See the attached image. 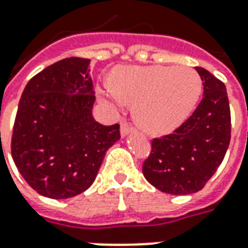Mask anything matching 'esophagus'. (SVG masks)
<instances>
[{
	"label": "esophagus",
	"instance_id": "1",
	"mask_svg": "<svg viewBox=\"0 0 248 248\" xmlns=\"http://www.w3.org/2000/svg\"><path fill=\"white\" fill-rule=\"evenodd\" d=\"M133 131H134V129H133L131 124H129L127 122H122V124H121V135H122V137L130 134V133H133Z\"/></svg>",
	"mask_w": 248,
	"mask_h": 248
}]
</instances>
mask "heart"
I'll return each mask as SVG.
<instances>
[{"instance_id":"b5f03b06","label":"heart","mask_w":248,"mask_h":248,"mask_svg":"<svg viewBox=\"0 0 248 248\" xmlns=\"http://www.w3.org/2000/svg\"><path fill=\"white\" fill-rule=\"evenodd\" d=\"M202 78L191 67L134 66L115 71L102 97L114 106L134 103V119L140 129L163 135L178 129L197 106Z\"/></svg>"}]
</instances>
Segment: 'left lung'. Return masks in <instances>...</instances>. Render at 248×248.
I'll return each instance as SVG.
<instances>
[{"mask_svg": "<svg viewBox=\"0 0 248 248\" xmlns=\"http://www.w3.org/2000/svg\"><path fill=\"white\" fill-rule=\"evenodd\" d=\"M203 99L172 134L151 140L142 171L147 182L166 194L187 195L202 190L223 161L231 138L226 86L203 67Z\"/></svg>", "mask_w": 248, "mask_h": 248, "instance_id": "obj_1", "label": "left lung"}]
</instances>
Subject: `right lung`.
Here are the masks:
<instances>
[{
	"instance_id": "1",
	"label": "right lung",
	"mask_w": 248,
	"mask_h": 248,
	"mask_svg": "<svg viewBox=\"0 0 248 248\" xmlns=\"http://www.w3.org/2000/svg\"><path fill=\"white\" fill-rule=\"evenodd\" d=\"M90 60L71 57L47 66L25 86L12 135V156L33 190L51 199L92 186L119 124L93 118Z\"/></svg>"
}]
</instances>
